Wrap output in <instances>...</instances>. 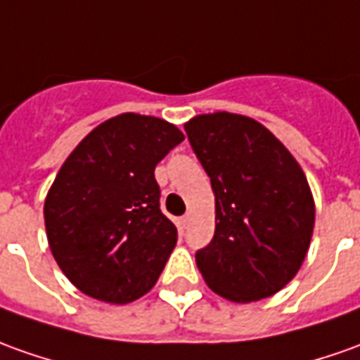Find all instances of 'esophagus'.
<instances>
[{"label": "esophagus", "instance_id": "esophagus-1", "mask_svg": "<svg viewBox=\"0 0 360 360\" xmlns=\"http://www.w3.org/2000/svg\"><path fill=\"white\" fill-rule=\"evenodd\" d=\"M190 219H192V217H190V213H188V215H184V217H180V227H182V229H188Z\"/></svg>", "mask_w": 360, "mask_h": 360}]
</instances>
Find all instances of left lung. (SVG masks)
Segmentation results:
<instances>
[{
	"instance_id": "1",
	"label": "left lung",
	"mask_w": 360,
	"mask_h": 360,
	"mask_svg": "<svg viewBox=\"0 0 360 360\" xmlns=\"http://www.w3.org/2000/svg\"><path fill=\"white\" fill-rule=\"evenodd\" d=\"M184 129L215 194V233L195 252V264L223 298H269L308 255L316 205L306 174L251 117L217 111L195 115Z\"/></svg>"
}]
</instances>
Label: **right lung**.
I'll use <instances>...</instances> for the list:
<instances>
[{"instance_id":"add662e5","label":"right lung","mask_w":360,"mask_h":360,"mask_svg":"<svg viewBox=\"0 0 360 360\" xmlns=\"http://www.w3.org/2000/svg\"><path fill=\"white\" fill-rule=\"evenodd\" d=\"M184 133L165 119L121 113L82 139L44 200L52 257L76 288L129 304L156 284L178 231L160 212L156 165Z\"/></svg>"}]
</instances>
